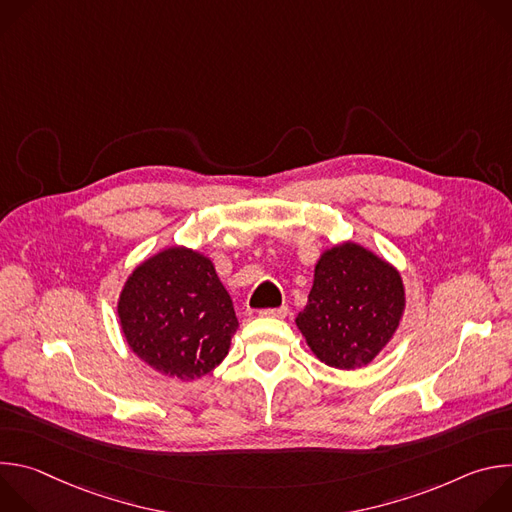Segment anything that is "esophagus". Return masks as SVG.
<instances>
[{
    "label": "esophagus",
    "mask_w": 512,
    "mask_h": 512,
    "mask_svg": "<svg viewBox=\"0 0 512 512\" xmlns=\"http://www.w3.org/2000/svg\"><path fill=\"white\" fill-rule=\"evenodd\" d=\"M259 316L261 318H285L287 316V306H281V308H275V310H261Z\"/></svg>",
    "instance_id": "34e87169"
}]
</instances>
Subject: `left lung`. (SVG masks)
Wrapping results in <instances>:
<instances>
[{"instance_id":"left-lung-1","label":"left lung","mask_w":512,"mask_h":512,"mask_svg":"<svg viewBox=\"0 0 512 512\" xmlns=\"http://www.w3.org/2000/svg\"><path fill=\"white\" fill-rule=\"evenodd\" d=\"M405 314L399 269L354 241L320 253L306 308L296 326L318 360L354 371L393 340Z\"/></svg>"}]
</instances>
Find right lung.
Instances as JSON below:
<instances>
[{"label": "right lung", "mask_w": 512, "mask_h": 512, "mask_svg": "<svg viewBox=\"0 0 512 512\" xmlns=\"http://www.w3.org/2000/svg\"><path fill=\"white\" fill-rule=\"evenodd\" d=\"M117 316L131 352L184 383L214 371L239 328L212 259L182 245L154 253L127 275Z\"/></svg>", "instance_id": "right-lung-1"}]
</instances>
